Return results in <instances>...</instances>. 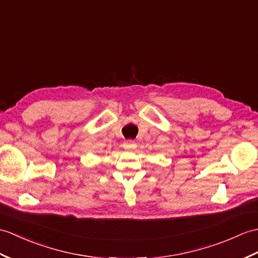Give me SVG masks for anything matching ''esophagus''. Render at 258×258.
Wrapping results in <instances>:
<instances>
[{
	"mask_svg": "<svg viewBox=\"0 0 258 258\" xmlns=\"http://www.w3.org/2000/svg\"><path fill=\"white\" fill-rule=\"evenodd\" d=\"M123 147L125 149H134L136 147V144L132 140H127L123 143Z\"/></svg>",
	"mask_w": 258,
	"mask_h": 258,
	"instance_id": "obj_1",
	"label": "esophagus"
}]
</instances>
